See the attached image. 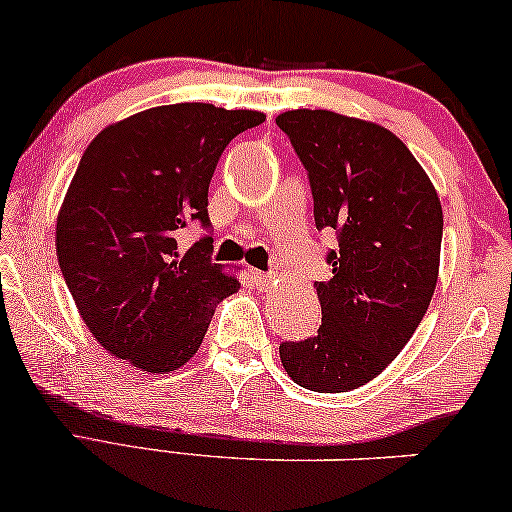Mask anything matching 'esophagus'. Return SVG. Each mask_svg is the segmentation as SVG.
Returning a JSON list of instances; mask_svg holds the SVG:
<instances>
[{"mask_svg":"<svg viewBox=\"0 0 512 512\" xmlns=\"http://www.w3.org/2000/svg\"><path fill=\"white\" fill-rule=\"evenodd\" d=\"M251 280H254V284H256V289H258V291H268V289L272 287V280H275V277H272L270 272L254 270V272H251Z\"/></svg>","mask_w":512,"mask_h":512,"instance_id":"1","label":"esophagus"}]
</instances>
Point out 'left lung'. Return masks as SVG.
I'll use <instances>...</instances> for the list:
<instances>
[{"label":"left lung","mask_w":512,"mask_h":512,"mask_svg":"<svg viewBox=\"0 0 512 512\" xmlns=\"http://www.w3.org/2000/svg\"><path fill=\"white\" fill-rule=\"evenodd\" d=\"M308 171L317 230H334L331 280L317 282L322 324L280 345L287 374L315 393L376 378L414 334L435 294L442 204L393 131L331 110L277 117Z\"/></svg>","instance_id":"left-lung-1"}]
</instances>
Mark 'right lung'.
Here are the masks:
<instances>
[{
  "label": "right lung",
  "mask_w": 512,
  "mask_h": 512,
  "mask_svg": "<svg viewBox=\"0 0 512 512\" xmlns=\"http://www.w3.org/2000/svg\"><path fill=\"white\" fill-rule=\"evenodd\" d=\"M265 122L256 110L159 105L110 124L72 176L56 251L86 327L108 353L150 374L183 367L216 303L240 289L211 263L214 240L181 249L209 221V183L225 145Z\"/></svg>",
  "instance_id": "add662e5"
}]
</instances>
